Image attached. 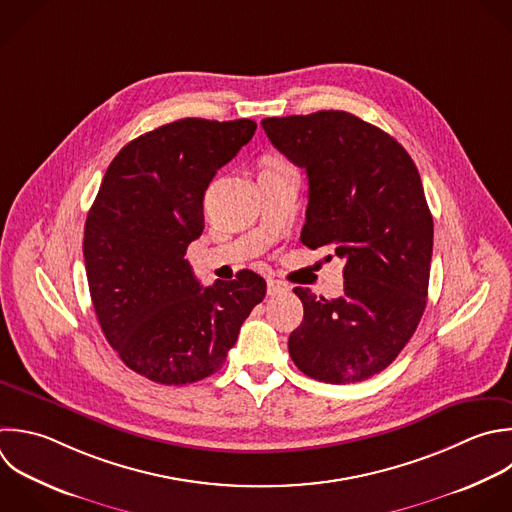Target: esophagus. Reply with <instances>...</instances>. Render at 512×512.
Masks as SVG:
<instances>
[{
    "label": "esophagus",
    "mask_w": 512,
    "mask_h": 512,
    "mask_svg": "<svg viewBox=\"0 0 512 512\" xmlns=\"http://www.w3.org/2000/svg\"><path fill=\"white\" fill-rule=\"evenodd\" d=\"M290 288H288V284L286 282H280V280H268V294L270 296H278V294H284V292H288Z\"/></svg>",
    "instance_id": "obj_1"
}]
</instances>
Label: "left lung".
Returning a JSON list of instances; mask_svg holds the SVG:
<instances>
[{
    "mask_svg": "<svg viewBox=\"0 0 512 512\" xmlns=\"http://www.w3.org/2000/svg\"><path fill=\"white\" fill-rule=\"evenodd\" d=\"M262 128L306 170L302 244L344 260L340 298L294 288L304 318L288 352L320 382L366 380L400 354L426 308L434 230L420 174L392 136L348 112L266 118Z\"/></svg>",
    "mask_w": 512,
    "mask_h": 512,
    "instance_id": "1",
    "label": "left lung"
}]
</instances>
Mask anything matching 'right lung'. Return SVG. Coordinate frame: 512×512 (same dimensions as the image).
<instances>
[{"label": "right lung", "instance_id": "right-lung-1", "mask_svg": "<svg viewBox=\"0 0 512 512\" xmlns=\"http://www.w3.org/2000/svg\"><path fill=\"white\" fill-rule=\"evenodd\" d=\"M254 132L252 120L160 126L118 152L88 212L84 260L98 322L148 380L180 386L220 370L266 296L252 270L204 288L184 258L204 230L206 188Z\"/></svg>", "mask_w": 512, "mask_h": 512}]
</instances>
